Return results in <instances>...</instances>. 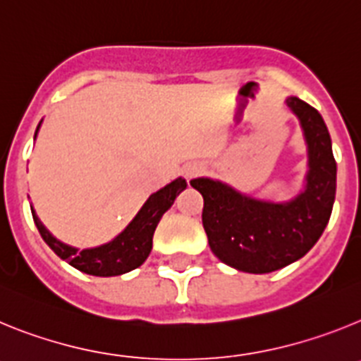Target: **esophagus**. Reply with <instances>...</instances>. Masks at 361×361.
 <instances>
[{
    "label": "esophagus",
    "instance_id": "34e87169",
    "mask_svg": "<svg viewBox=\"0 0 361 361\" xmlns=\"http://www.w3.org/2000/svg\"><path fill=\"white\" fill-rule=\"evenodd\" d=\"M199 173H202V166L200 164H190L186 166V170H184V175H186L188 180H191V178L197 177Z\"/></svg>",
    "mask_w": 361,
    "mask_h": 361
}]
</instances>
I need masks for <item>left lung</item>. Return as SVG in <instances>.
I'll list each match as a JSON object with an SVG mask.
<instances>
[{"label":"left lung","mask_w":361,"mask_h":361,"mask_svg":"<svg viewBox=\"0 0 361 361\" xmlns=\"http://www.w3.org/2000/svg\"><path fill=\"white\" fill-rule=\"evenodd\" d=\"M298 117L307 145L304 191L289 202L242 195L213 178H193L204 199L202 226L220 262L264 275L304 257L322 237L336 195V161L331 135L318 110L298 97L286 99Z\"/></svg>","instance_id":"obj_1"}]
</instances>
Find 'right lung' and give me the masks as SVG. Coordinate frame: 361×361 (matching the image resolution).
<instances>
[{"label":"right lung","instance_id":"obj_1","mask_svg":"<svg viewBox=\"0 0 361 361\" xmlns=\"http://www.w3.org/2000/svg\"><path fill=\"white\" fill-rule=\"evenodd\" d=\"M39 126L36 130V135L39 132ZM186 186L188 184L183 177L175 178L173 183L166 184L164 188H161V190L149 195V199L139 209L135 219L114 240L106 242L103 245H97V247H88V250H78V247H72V245L57 240L52 233L44 228L43 222L37 219L32 206L30 209L41 237L50 245V250L57 257L66 260L70 266L82 271L86 275L117 276L135 269L148 258L149 251H152L153 233H155L159 220L171 208L173 200L177 199L180 191L186 190Z\"/></svg>","mask_w":361,"mask_h":361}]
</instances>
